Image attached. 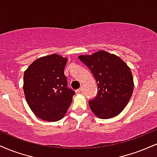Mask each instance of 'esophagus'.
<instances>
[{"label": "esophagus", "mask_w": 157, "mask_h": 157, "mask_svg": "<svg viewBox=\"0 0 157 157\" xmlns=\"http://www.w3.org/2000/svg\"><path fill=\"white\" fill-rule=\"evenodd\" d=\"M81 91H82V88H80V89H78L77 90H76V93L77 94H79V93H80L81 92Z\"/></svg>", "instance_id": "esophagus-1"}]
</instances>
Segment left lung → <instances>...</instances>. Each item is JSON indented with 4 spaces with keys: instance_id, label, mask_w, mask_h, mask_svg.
<instances>
[{
    "instance_id": "8db88e82",
    "label": "left lung",
    "mask_w": 157,
    "mask_h": 157,
    "mask_svg": "<svg viewBox=\"0 0 157 157\" xmlns=\"http://www.w3.org/2000/svg\"><path fill=\"white\" fill-rule=\"evenodd\" d=\"M78 57L97 83V96L89 101L92 112L101 119L118 115L127 105L134 90L130 68L117 56L105 51Z\"/></svg>"
}]
</instances>
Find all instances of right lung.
Here are the masks:
<instances>
[{"label": "right lung", "instance_id": "obj_1", "mask_svg": "<svg viewBox=\"0 0 157 157\" xmlns=\"http://www.w3.org/2000/svg\"><path fill=\"white\" fill-rule=\"evenodd\" d=\"M67 58L53 55L40 57L29 66L23 75L27 103L37 117L55 122L62 119L75 92L68 89L64 75Z\"/></svg>", "mask_w": 157, "mask_h": 157}]
</instances>
